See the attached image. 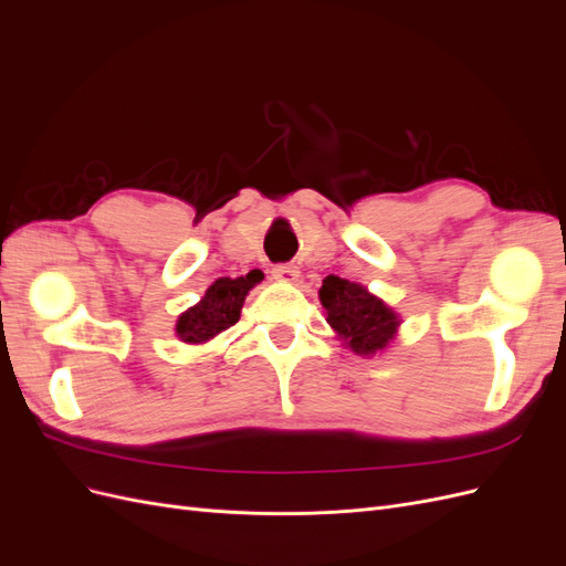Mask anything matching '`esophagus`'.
I'll return each instance as SVG.
<instances>
[{
  "label": "esophagus",
  "instance_id": "34e87169",
  "mask_svg": "<svg viewBox=\"0 0 566 566\" xmlns=\"http://www.w3.org/2000/svg\"><path fill=\"white\" fill-rule=\"evenodd\" d=\"M273 279L285 281V283H295L300 279V269L295 264H279V266H273Z\"/></svg>",
  "mask_w": 566,
  "mask_h": 566
}]
</instances>
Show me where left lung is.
<instances>
[{
	"label": "left lung",
	"mask_w": 566,
	"mask_h": 566,
	"mask_svg": "<svg viewBox=\"0 0 566 566\" xmlns=\"http://www.w3.org/2000/svg\"><path fill=\"white\" fill-rule=\"evenodd\" d=\"M318 297L328 314L325 321L356 354L370 356L382 352L397 335L399 316L382 300L370 295L364 285L339 276H325Z\"/></svg>",
	"instance_id": "left-lung-1"
}]
</instances>
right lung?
Wrapping results in <instances>:
<instances>
[{
	"instance_id": "right-lung-1",
	"label": "right lung",
	"mask_w": 566,
	"mask_h": 566,
	"mask_svg": "<svg viewBox=\"0 0 566 566\" xmlns=\"http://www.w3.org/2000/svg\"><path fill=\"white\" fill-rule=\"evenodd\" d=\"M264 279L260 269H252L248 276L238 279H217L205 297L184 312L177 321V335L191 345H202L221 331L231 328L241 318L243 302L250 290Z\"/></svg>"
}]
</instances>
